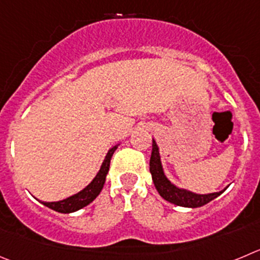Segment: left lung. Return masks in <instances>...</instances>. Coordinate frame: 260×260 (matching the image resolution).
Returning a JSON list of instances; mask_svg holds the SVG:
<instances>
[{
	"label": "left lung",
	"instance_id": "obj_1",
	"mask_svg": "<svg viewBox=\"0 0 260 260\" xmlns=\"http://www.w3.org/2000/svg\"><path fill=\"white\" fill-rule=\"evenodd\" d=\"M150 173H151L152 182H154L155 188L157 190L159 195L164 200L169 203L178 205V207L185 208H200L205 204L210 203L215 198L223 193L222 190L219 192L212 193H196L192 191H188L186 188H181L172 183L168 177L164 173L163 164H161V157H160L159 146L156 145L155 140H152V151L150 157Z\"/></svg>",
	"mask_w": 260,
	"mask_h": 260
}]
</instances>
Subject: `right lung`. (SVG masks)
<instances>
[{"label":"right lung","mask_w":260,"mask_h":260,"mask_svg":"<svg viewBox=\"0 0 260 260\" xmlns=\"http://www.w3.org/2000/svg\"><path fill=\"white\" fill-rule=\"evenodd\" d=\"M118 146L119 145H115V146H113L110 150H109L105 159H104L103 164H101L100 171L97 172L94 178L89 182L88 185H87L83 190L74 193V195L69 196V198L64 199V200L51 201V203L41 201V203H42L43 205H46L47 208H50V209L55 210V212L64 213V214H68V213H74L77 212V210L82 209V208L87 207L88 204H91L92 201L99 196V193H100L101 190H103L106 176H108L109 168H110L111 156H113L114 151L118 149Z\"/></svg>","instance_id":"obj_1"}]
</instances>
